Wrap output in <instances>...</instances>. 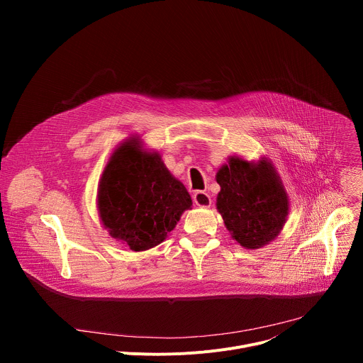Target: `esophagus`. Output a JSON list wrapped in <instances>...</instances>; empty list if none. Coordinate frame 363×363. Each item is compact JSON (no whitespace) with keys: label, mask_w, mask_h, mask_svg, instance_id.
Instances as JSON below:
<instances>
[{"label":"esophagus","mask_w":363,"mask_h":363,"mask_svg":"<svg viewBox=\"0 0 363 363\" xmlns=\"http://www.w3.org/2000/svg\"><path fill=\"white\" fill-rule=\"evenodd\" d=\"M194 202H195V205L202 206V208H208V206H211L213 199L205 191H196L194 194Z\"/></svg>","instance_id":"1"}]
</instances>
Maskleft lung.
<instances>
[{
  "instance_id": "1",
  "label": "left lung",
  "mask_w": 363,
  "mask_h": 363,
  "mask_svg": "<svg viewBox=\"0 0 363 363\" xmlns=\"http://www.w3.org/2000/svg\"><path fill=\"white\" fill-rule=\"evenodd\" d=\"M216 179L221 186L217 210L233 240L257 250L279 237L287 221L290 199L269 158L247 161L231 155L218 168Z\"/></svg>"
}]
</instances>
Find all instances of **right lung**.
Here are the masks:
<instances>
[{
  "label": "right lung",
  "instance_id": "obj_1",
  "mask_svg": "<svg viewBox=\"0 0 363 363\" xmlns=\"http://www.w3.org/2000/svg\"><path fill=\"white\" fill-rule=\"evenodd\" d=\"M97 213L103 228L132 251L157 247L177 227L192 199L157 150L139 136L122 140L101 172Z\"/></svg>",
  "mask_w": 363,
  "mask_h": 363
}]
</instances>
